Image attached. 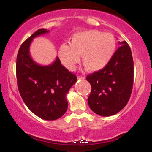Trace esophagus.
Returning <instances> with one entry per match:
<instances>
[{
  "label": "esophagus",
  "mask_w": 152,
  "mask_h": 152,
  "mask_svg": "<svg viewBox=\"0 0 152 152\" xmlns=\"http://www.w3.org/2000/svg\"><path fill=\"white\" fill-rule=\"evenodd\" d=\"M78 79H80V80H84L85 79V77L84 76H78Z\"/></svg>",
  "instance_id": "obj_1"
}]
</instances>
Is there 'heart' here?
I'll list each match as a JSON object with an SVG mask.
<instances>
[{
    "instance_id": "1",
    "label": "heart",
    "mask_w": 152,
    "mask_h": 152,
    "mask_svg": "<svg viewBox=\"0 0 152 152\" xmlns=\"http://www.w3.org/2000/svg\"><path fill=\"white\" fill-rule=\"evenodd\" d=\"M116 39L110 33L96 30H89L74 34L70 44L63 43L58 48V56L62 64L73 71L80 62L88 72H96L108 64L114 56Z\"/></svg>"
}]
</instances>
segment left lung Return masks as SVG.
Instances as JSON below:
<instances>
[{
	"mask_svg": "<svg viewBox=\"0 0 152 152\" xmlns=\"http://www.w3.org/2000/svg\"><path fill=\"white\" fill-rule=\"evenodd\" d=\"M122 45L106 67L88 75L86 79L92 87L88 105L96 114L108 117L117 114L126 106L133 84V61L126 42Z\"/></svg>",
	"mask_w": 152,
	"mask_h": 152,
	"instance_id": "left-lung-1",
	"label": "left lung"
}]
</instances>
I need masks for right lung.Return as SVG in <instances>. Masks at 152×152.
Returning <instances> with one entry per match:
<instances>
[{
	"label": "right lung",
	"mask_w": 152,
	"mask_h": 152,
	"mask_svg": "<svg viewBox=\"0 0 152 152\" xmlns=\"http://www.w3.org/2000/svg\"><path fill=\"white\" fill-rule=\"evenodd\" d=\"M48 32L44 28L37 30L21 44L17 54L16 73L18 89L28 108L43 120H56L67 110L66 94L77 78L62 65L58 57L46 66L32 60L30 55L32 39Z\"/></svg>",
	"instance_id": "right-lung-1"
}]
</instances>
